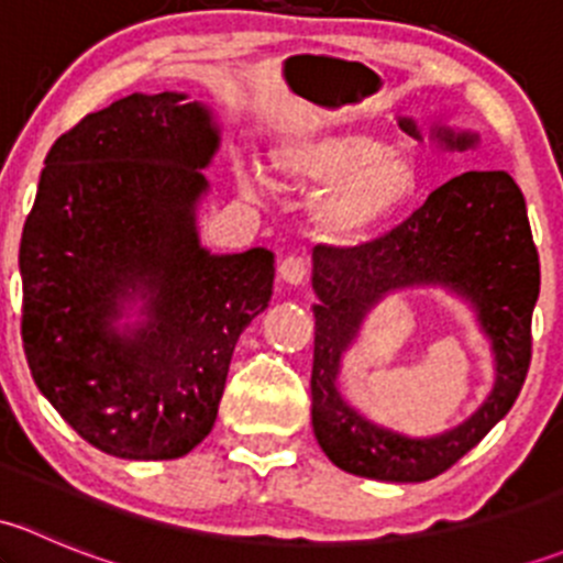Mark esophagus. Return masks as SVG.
I'll return each instance as SVG.
<instances>
[{"label":"esophagus","mask_w":563,"mask_h":563,"mask_svg":"<svg viewBox=\"0 0 563 563\" xmlns=\"http://www.w3.org/2000/svg\"><path fill=\"white\" fill-rule=\"evenodd\" d=\"M305 277H308V261L302 255H286L280 261V280L288 286H302Z\"/></svg>","instance_id":"34e87169"}]
</instances>
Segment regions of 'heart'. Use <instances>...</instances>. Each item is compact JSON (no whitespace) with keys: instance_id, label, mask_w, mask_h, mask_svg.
Segmentation results:
<instances>
[{"instance_id":"obj_1","label":"heart","mask_w":563,"mask_h":563,"mask_svg":"<svg viewBox=\"0 0 563 563\" xmlns=\"http://www.w3.org/2000/svg\"><path fill=\"white\" fill-rule=\"evenodd\" d=\"M277 181L291 190L329 187L313 207V225L329 242H356L400 220L422 192V166L406 150L362 130H302L272 155ZM247 196H258L264 176H240Z\"/></svg>"}]
</instances>
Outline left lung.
<instances>
[{"instance_id": "1", "label": "left lung", "mask_w": 563, "mask_h": 563, "mask_svg": "<svg viewBox=\"0 0 563 563\" xmlns=\"http://www.w3.org/2000/svg\"><path fill=\"white\" fill-rule=\"evenodd\" d=\"M397 124L413 139L411 117ZM430 139L450 150L479 144L474 130L430 124ZM408 287H441L465 301L492 340L494 387L468 420L444 434L406 437L351 407L339 391L342 356L364 318ZM318 305L313 349V433L323 455L349 474L378 482H424L474 450L501 422L523 389L531 362V313L539 299V255L526 198L507 172H468L428 196L397 229L360 247L313 250Z\"/></svg>"}]
</instances>
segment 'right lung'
<instances>
[{
  "instance_id": "right-lung-1",
  "label": "right lung",
  "mask_w": 563,
  "mask_h": 563,
  "mask_svg": "<svg viewBox=\"0 0 563 563\" xmlns=\"http://www.w3.org/2000/svg\"><path fill=\"white\" fill-rule=\"evenodd\" d=\"M218 150L212 108L133 92L45 155L21 234V338L37 389L113 457L201 444L236 340L269 308L272 250L218 255L198 236Z\"/></svg>"
}]
</instances>
